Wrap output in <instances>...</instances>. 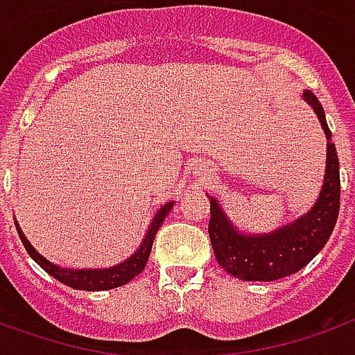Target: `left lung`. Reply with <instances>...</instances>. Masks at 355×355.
<instances>
[{
    "instance_id": "1",
    "label": "left lung",
    "mask_w": 355,
    "mask_h": 355,
    "mask_svg": "<svg viewBox=\"0 0 355 355\" xmlns=\"http://www.w3.org/2000/svg\"><path fill=\"white\" fill-rule=\"evenodd\" d=\"M304 101L316 112L322 130L327 137L324 186L311 211L295 222L282 225L271 233L246 235L231 224L230 218L216 199H211L209 237L216 261L225 272L241 280L271 282L290 277L303 269L329 241L337 224L340 207V173L331 131L325 122V112L312 92H304Z\"/></svg>"
}]
</instances>
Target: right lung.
I'll return each instance as SVG.
<instances>
[{
  "instance_id": "right-lung-1",
  "label": "right lung",
  "mask_w": 355,
  "mask_h": 355,
  "mask_svg": "<svg viewBox=\"0 0 355 355\" xmlns=\"http://www.w3.org/2000/svg\"><path fill=\"white\" fill-rule=\"evenodd\" d=\"M173 205H175V201H169V203H165L164 207H159V211L156 212V216L152 220L150 227L146 231V235H144L143 243H141V246L137 248V252H135L133 256H130L125 261L114 265V267H109V269H65V267H58V265L51 263L46 258H43V256L31 246V243L26 239L22 230H20V225L17 224V220H15V225H17L18 237L22 241L24 248L28 250V254L33 258V261L37 265H41L44 271L49 272L51 277L56 278V280H60L62 284L69 286L73 290H112V288H118V286L128 284L130 280H133V278L137 277L139 272L146 267L154 237H156L157 230L164 224L165 216H167L171 212V209H173Z\"/></svg>"
}]
</instances>
